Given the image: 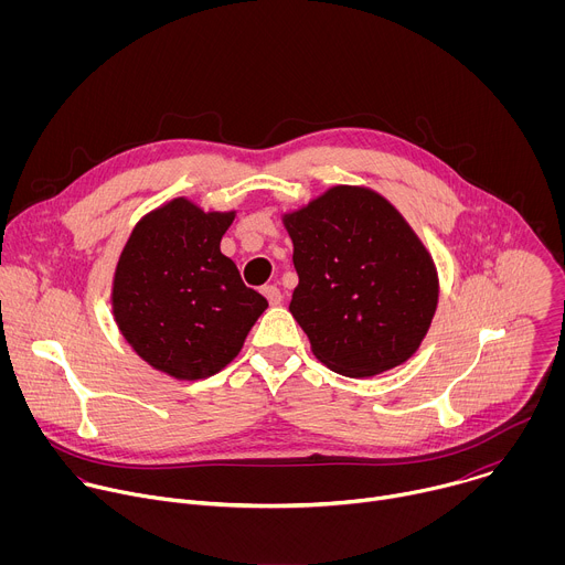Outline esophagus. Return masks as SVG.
Instances as JSON below:
<instances>
[{
	"mask_svg": "<svg viewBox=\"0 0 565 565\" xmlns=\"http://www.w3.org/2000/svg\"><path fill=\"white\" fill-rule=\"evenodd\" d=\"M264 295H266V299L270 301V306H279V303L284 301L281 290H279L277 286H264Z\"/></svg>",
	"mask_w": 565,
	"mask_h": 565,
	"instance_id": "obj_1",
	"label": "esophagus"
}]
</instances>
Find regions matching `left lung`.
<instances>
[{
  "label": "left lung",
  "mask_w": 565,
  "mask_h": 565,
  "mask_svg": "<svg viewBox=\"0 0 565 565\" xmlns=\"http://www.w3.org/2000/svg\"><path fill=\"white\" fill-rule=\"evenodd\" d=\"M299 277L290 312L331 371L371 377L405 364L438 308L423 238L380 192L333 185L281 214Z\"/></svg>",
  "instance_id": "1"
}]
</instances>
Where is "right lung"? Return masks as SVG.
<instances>
[{
    "mask_svg": "<svg viewBox=\"0 0 565 565\" xmlns=\"http://www.w3.org/2000/svg\"><path fill=\"white\" fill-rule=\"evenodd\" d=\"M236 210H203L177 196L131 230L111 281V310L125 342L174 380L225 369L268 301L248 288L221 238Z\"/></svg>",
    "mask_w": 565,
    "mask_h": 565,
    "instance_id": "obj_1",
    "label": "right lung"
}]
</instances>
